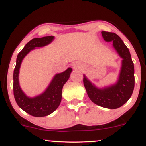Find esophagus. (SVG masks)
Listing matches in <instances>:
<instances>
[{
  "label": "esophagus",
  "mask_w": 146,
  "mask_h": 146,
  "mask_svg": "<svg viewBox=\"0 0 146 146\" xmlns=\"http://www.w3.org/2000/svg\"><path fill=\"white\" fill-rule=\"evenodd\" d=\"M72 67L74 70H78V69L81 68V64L78 63V62H74L72 65Z\"/></svg>",
  "instance_id": "obj_1"
}]
</instances>
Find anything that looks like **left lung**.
Wrapping results in <instances>:
<instances>
[{
	"label": "left lung",
	"mask_w": 146,
	"mask_h": 146,
	"mask_svg": "<svg viewBox=\"0 0 146 146\" xmlns=\"http://www.w3.org/2000/svg\"><path fill=\"white\" fill-rule=\"evenodd\" d=\"M106 42L112 45L121 60V66L117 81L110 86L98 88L83 74V83L87 94L95 104L108 109L121 107L130 99L135 88V68L128 48L117 34L103 31Z\"/></svg>",
	"instance_id": "left-lung-1"
}]
</instances>
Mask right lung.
Here are the masks:
<instances>
[{
  "mask_svg": "<svg viewBox=\"0 0 146 146\" xmlns=\"http://www.w3.org/2000/svg\"><path fill=\"white\" fill-rule=\"evenodd\" d=\"M54 36L36 38L27 42L17 56L14 70V96L16 104L27 114L36 117H42L52 114L58 108L62 99V90L68 81L72 69L68 68L63 72L56 74L45 90L37 96H28L21 89L19 84V71L23 58L32 50L48 45L54 40Z\"/></svg>",
  "mask_w": 146,
  "mask_h": 146,
  "instance_id": "obj_1",
  "label": "right lung"
}]
</instances>
